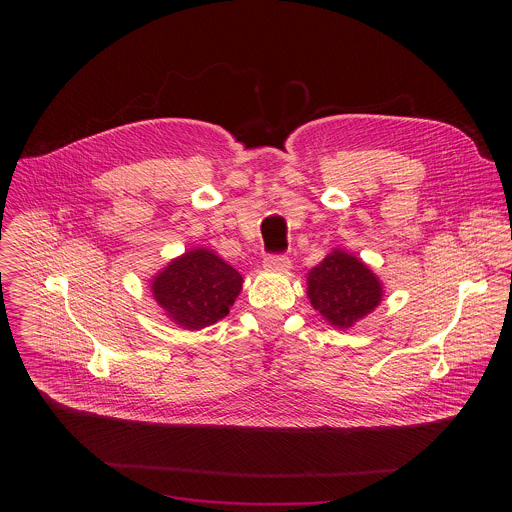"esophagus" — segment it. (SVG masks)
Listing matches in <instances>:
<instances>
[{
  "label": "esophagus",
  "mask_w": 512,
  "mask_h": 512,
  "mask_svg": "<svg viewBox=\"0 0 512 512\" xmlns=\"http://www.w3.org/2000/svg\"><path fill=\"white\" fill-rule=\"evenodd\" d=\"M263 267L271 271H287L291 267V261L287 255H267L263 259Z\"/></svg>",
  "instance_id": "1"
}]
</instances>
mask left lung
<instances>
[{
	"label": "left lung",
	"mask_w": 512,
	"mask_h": 512,
	"mask_svg": "<svg viewBox=\"0 0 512 512\" xmlns=\"http://www.w3.org/2000/svg\"><path fill=\"white\" fill-rule=\"evenodd\" d=\"M308 298L330 326L346 330L381 304L383 285L358 257L334 249L308 273Z\"/></svg>",
	"instance_id": "1"
}]
</instances>
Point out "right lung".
<instances>
[{
	"label": "right lung",
	"mask_w": 512,
	"mask_h": 512,
	"mask_svg": "<svg viewBox=\"0 0 512 512\" xmlns=\"http://www.w3.org/2000/svg\"><path fill=\"white\" fill-rule=\"evenodd\" d=\"M241 273L208 249H192L168 263L152 294L166 316L184 330H200L225 318L241 294Z\"/></svg>",
	"instance_id": "add662e5"
}]
</instances>
